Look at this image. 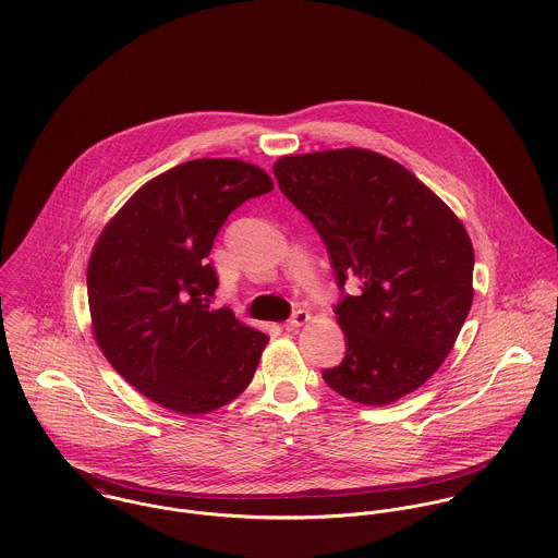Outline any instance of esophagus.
Returning <instances> with one entry per match:
<instances>
[{
  "label": "esophagus",
  "instance_id": "obj_1",
  "mask_svg": "<svg viewBox=\"0 0 558 558\" xmlns=\"http://www.w3.org/2000/svg\"><path fill=\"white\" fill-rule=\"evenodd\" d=\"M308 322H311V315H308L306 311H298V313L284 324V330H287V332H293V330L302 328V326L308 324Z\"/></svg>",
  "mask_w": 558,
  "mask_h": 558
}]
</instances>
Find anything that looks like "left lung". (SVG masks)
Masks as SVG:
<instances>
[{
  "mask_svg": "<svg viewBox=\"0 0 558 558\" xmlns=\"http://www.w3.org/2000/svg\"><path fill=\"white\" fill-rule=\"evenodd\" d=\"M280 192L324 239L336 284L357 280L336 304L347 338L326 384L355 403L388 405L445 362L472 306V241L459 218L401 163L338 148L287 155Z\"/></svg>",
  "mask_w": 558,
  "mask_h": 558,
  "instance_id": "1",
  "label": "left lung"
}]
</instances>
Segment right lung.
I'll list each match as a JSON object with an SVG mask.
<instances>
[{"instance_id": "add662e5", "label": "right lung", "mask_w": 558, "mask_h": 558, "mask_svg": "<svg viewBox=\"0 0 558 558\" xmlns=\"http://www.w3.org/2000/svg\"><path fill=\"white\" fill-rule=\"evenodd\" d=\"M274 190L239 159H194L142 185L104 228L88 263L93 332L113 368L150 401L187 416L236 399L267 336L214 308L207 256L226 218Z\"/></svg>"}]
</instances>
